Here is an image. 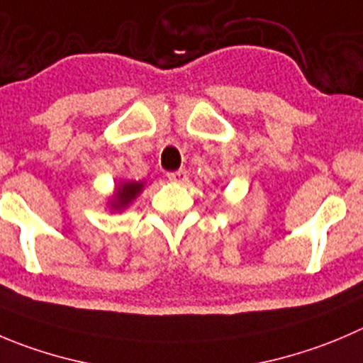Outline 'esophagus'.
<instances>
[{
	"instance_id": "esophagus-1",
	"label": "esophagus",
	"mask_w": 363,
	"mask_h": 363,
	"mask_svg": "<svg viewBox=\"0 0 363 363\" xmlns=\"http://www.w3.org/2000/svg\"><path fill=\"white\" fill-rule=\"evenodd\" d=\"M167 178L171 179V182H174V184H187V182H189V172L185 171V169H179V171L169 172Z\"/></svg>"
}]
</instances>
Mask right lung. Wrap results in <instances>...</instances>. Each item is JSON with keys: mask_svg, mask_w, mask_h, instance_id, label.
<instances>
[{"mask_svg": "<svg viewBox=\"0 0 363 363\" xmlns=\"http://www.w3.org/2000/svg\"><path fill=\"white\" fill-rule=\"evenodd\" d=\"M144 182L135 179H119L113 187L112 196L108 198V206L112 212H123L137 199V196L144 191Z\"/></svg>", "mask_w": 363, "mask_h": 363, "instance_id": "add662e5", "label": "right lung"}]
</instances>
